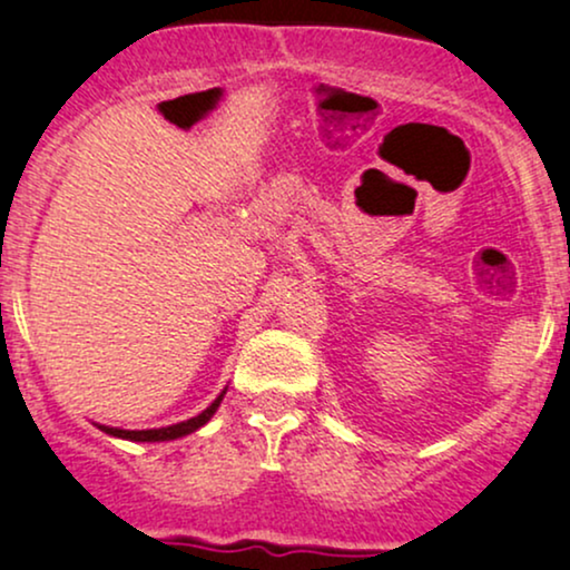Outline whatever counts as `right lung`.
I'll use <instances>...</instances> for the list:
<instances>
[{"mask_svg": "<svg viewBox=\"0 0 570 570\" xmlns=\"http://www.w3.org/2000/svg\"><path fill=\"white\" fill-rule=\"evenodd\" d=\"M227 389L222 391V394L214 399L212 404H208L206 410L198 412L195 417H189V421H181V423H174V426H163V429H141V431H130V429H115V426H98L104 431V434L109 436H117V440H128V442H171V440H181V436L193 434V431H198L200 426H206L208 421L214 417V412L219 410L222 399H225Z\"/></svg>", "mask_w": 570, "mask_h": 570, "instance_id": "add662e5", "label": "right lung"}]
</instances>
